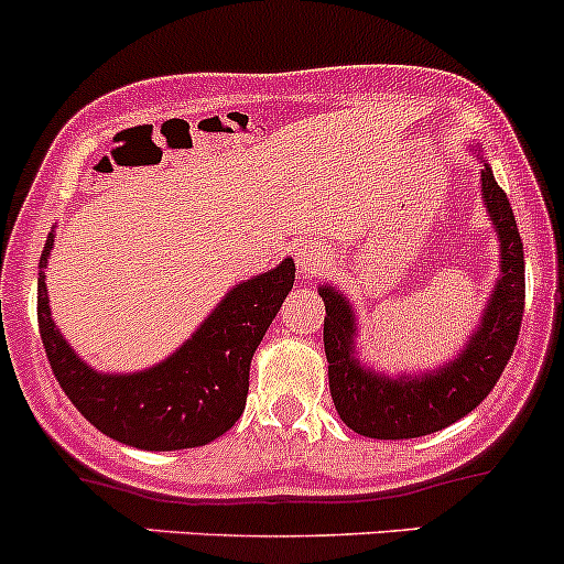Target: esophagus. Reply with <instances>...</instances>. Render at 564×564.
Instances as JSON below:
<instances>
[{"instance_id":"34e87169","label":"esophagus","mask_w":564,"mask_h":564,"mask_svg":"<svg viewBox=\"0 0 564 564\" xmlns=\"http://www.w3.org/2000/svg\"><path fill=\"white\" fill-rule=\"evenodd\" d=\"M295 263H299V271L304 276L321 274L325 263H328V254H325L321 243H304V247H299V252H295Z\"/></svg>"}]
</instances>
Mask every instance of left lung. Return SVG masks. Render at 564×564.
<instances>
[{
  "label": "left lung",
  "mask_w": 564,
  "mask_h": 564,
  "mask_svg": "<svg viewBox=\"0 0 564 564\" xmlns=\"http://www.w3.org/2000/svg\"><path fill=\"white\" fill-rule=\"evenodd\" d=\"M467 152L480 167V200L497 236L499 274L478 323L454 356L429 369H377L358 347L361 321L356 304L336 284L317 288L325 304L323 345L330 399L345 426L364 437L412 440L451 426L489 397L513 356L524 315V247L484 147L469 141Z\"/></svg>",
  "instance_id": "1"
}]
</instances>
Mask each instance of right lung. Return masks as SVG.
Masks as SVG:
<instances>
[{
	"label": "right lung",
	"mask_w": 564,
	"mask_h": 564,
	"mask_svg": "<svg viewBox=\"0 0 564 564\" xmlns=\"http://www.w3.org/2000/svg\"><path fill=\"white\" fill-rule=\"evenodd\" d=\"M56 228L37 274V323L54 377L75 410L110 440L141 451H184L223 437L241 417L249 364L295 280L293 258L236 282L203 323L162 361L138 371L86 364L51 315L48 269Z\"/></svg>",
	"instance_id": "1"
}]
</instances>
